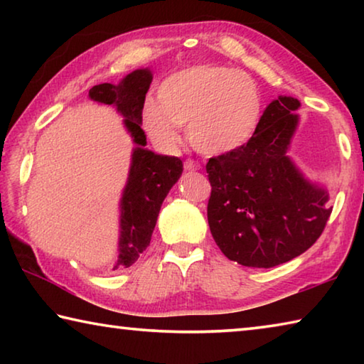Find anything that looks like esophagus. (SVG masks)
I'll return each instance as SVG.
<instances>
[{
    "instance_id": "obj_1",
    "label": "esophagus",
    "mask_w": 364,
    "mask_h": 364,
    "mask_svg": "<svg viewBox=\"0 0 364 364\" xmlns=\"http://www.w3.org/2000/svg\"><path fill=\"white\" fill-rule=\"evenodd\" d=\"M199 168H200V165L194 162V160H186V162H184V170L186 171H196Z\"/></svg>"
}]
</instances>
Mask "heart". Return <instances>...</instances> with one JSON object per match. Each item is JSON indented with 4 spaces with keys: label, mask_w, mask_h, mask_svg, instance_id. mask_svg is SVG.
<instances>
[{
    "label": "heart",
    "mask_w": 364,
    "mask_h": 364,
    "mask_svg": "<svg viewBox=\"0 0 364 364\" xmlns=\"http://www.w3.org/2000/svg\"><path fill=\"white\" fill-rule=\"evenodd\" d=\"M263 112L262 90L247 73L228 65L197 64L165 77L157 88V102L144 104L141 120L157 144L173 146L176 127H188L196 151L223 156L255 136Z\"/></svg>",
    "instance_id": "b5f03b06"
}]
</instances>
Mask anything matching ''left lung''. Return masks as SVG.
<instances>
[{
    "instance_id": "obj_1",
    "label": "left lung",
    "mask_w": 364,
    "mask_h": 364,
    "mask_svg": "<svg viewBox=\"0 0 364 364\" xmlns=\"http://www.w3.org/2000/svg\"><path fill=\"white\" fill-rule=\"evenodd\" d=\"M299 100L278 96L264 109L255 136L207 164L210 232L242 267L271 268L310 249L332 207L326 186L306 180L287 156L299 127Z\"/></svg>"
}]
</instances>
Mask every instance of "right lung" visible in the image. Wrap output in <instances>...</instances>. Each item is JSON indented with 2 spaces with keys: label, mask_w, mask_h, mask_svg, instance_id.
I'll return each instance as SVG.
<instances>
[{
  "label": "right lung",
  "mask_w": 364,
  "mask_h": 364,
  "mask_svg": "<svg viewBox=\"0 0 364 364\" xmlns=\"http://www.w3.org/2000/svg\"><path fill=\"white\" fill-rule=\"evenodd\" d=\"M152 82L149 69H138L119 85L101 83L90 90V100L114 106L123 117V125L134 143L128 180L120 199L119 267H132L151 242L154 228L168 191L183 173L181 159L146 149L143 114L146 93Z\"/></svg>",
  "instance_id": "obj_1"
}]
</instances>
